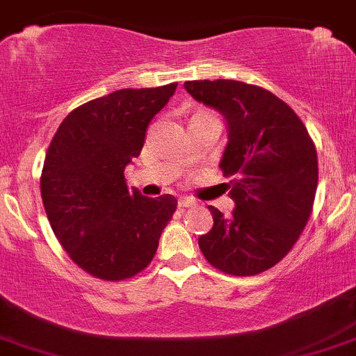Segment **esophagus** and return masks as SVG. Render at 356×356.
Segmentation results:
<instances>
[{
	"mask_svg": "<svg viewBox=\"0 0 356 356\" xmlns=\"http://www.w3.org/2000/svg\"><path fill=\"white\" fill-rule=\"evenodd\" d=\"M179 207L181 208H195L198 207V201L193 198H181L179 200Z\"/></svg>",
	"mask_w": 356,
	"mask_h": 356,
	"instance_id": "esophagus-1",
	"label": "esophagus"
}]
</instances>
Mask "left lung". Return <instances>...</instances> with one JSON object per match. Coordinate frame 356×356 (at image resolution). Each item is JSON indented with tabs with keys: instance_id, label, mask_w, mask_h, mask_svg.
<instances>
[{
	"instance_id": "1",
	"label": "left lung",
	"mask_w": 356,
	"mask_h": 356,
	"mask_svg": "<svg viewBox=\"0 0 356 356\" xmlns=\"http://www.w3.org/2000/svg\"><path fill=\"white\" fill-rule=\"evenodd\" d=\"M196 102L227 120L229 143L220 168L231 177V217L208 207L213 227L201 236V253L220 272L257 275L289 253L314 208L317 149L301 118L260 86L239 81H189Z\"/></svg>"
}]
</instances>
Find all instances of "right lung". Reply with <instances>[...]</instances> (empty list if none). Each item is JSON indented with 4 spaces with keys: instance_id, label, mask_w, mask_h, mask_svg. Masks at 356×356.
<instances>
[{
    "instance_id": "add662e5",
    "label": "right lung",
    "mask_w": 356,
    "mask_h": 356,
    "mask_svg": "<svg viewBox=\"0 0 356 356\" xmlns=\"http://www.w3.org/2000/svg\"><path fill=\"white\" fill-rule=\"evenodd\" d=\"M175 88L120 89L91 99L67 115L46 152L41 196L53 232L82 270L103 281L145 270L177 208L172 195L146 198L124 179Z\"/></svg>"
}]
</instances>
